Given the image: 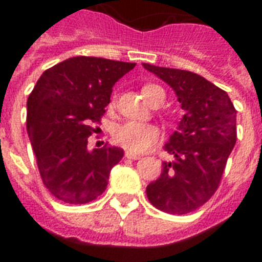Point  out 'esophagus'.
Instances as JSON below:
<instances>
[{
  "instance_id": "1",
  "label": "esophagus",
  "mask_w": 262,
  "mask_h": 262,
  "mask_svg": "<svg viewBox=\"0 0 262 262\" xmlns=\"http://www.w3.org/2000/svg\"><path fill=\"white\" fill-rule=\"evenodd\" d=\"M125 158H127V159H132V160H137V159H140L141 156L136 155V154H133V152H125Z\"/></svg>"
}]
</instances>
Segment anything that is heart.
<instances>
[{
    "label": "heart",
    "instance_id": "heart-1",
    "mask_svg": "<svg viewBox=\"0 0 262 262\" xmlns=\"http://www.w3.org/2000/svg\"><path fill=\"white\" fill-rule=\"evenodd\" d=\"M143 96L149 104L160 106L166 99V92L160 85L147 84L143 87ZM160 132L158 126L152 123L126 121L115 127L113 132V139L118 145L130 152H145L158 143Z\"/></svg>",
    "mask_w": 262,
    "mask_h": 262
}]
</instances>
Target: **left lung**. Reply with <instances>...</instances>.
<instances>
[{
  "instance_id": "1",
  "label": "left lung",
  "mask_w": 262,
  "mask_h": 262,
  "mask_svg": "<svg viewBox=\"0 0 262 262\" xmlns=\"http://www.w3.org/2000/svg\"><path fill=\"white\" fill-rule=\"evenodd\" d=\"M143 67L174 90L185 110L164 144L174 160L163 162L160 177L147 186V197L160 211L185 215L204 205L219 187L236 143V110L226 91L197 73Z\"/></svg>"
}]
</instances>
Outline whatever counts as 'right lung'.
<instances>
[{
	"label": "right lung",
	"instance_id": "add662e5",
	"mask_svg": "<svg viewBox=\"0 0 262 262\" xmlns=\"http://www.w3.org/2000/svg\"><path fill=\"white\" fill-rule=\"evenodd\" d=\"M136 67L96 57L57 63L35 84L27 100V132L43 185L67 204H87L106 190L118 147L88 149L114 84Z\"/></svg>",
	"mask_w": 262,
	"mask_h": 262
}]
</instances>
